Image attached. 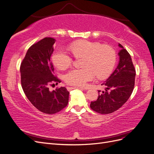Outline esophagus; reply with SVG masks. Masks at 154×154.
<instances>
[{"mask_svg":"<svg viewBox=\"0 0 154 154\" xmlns=\"http://www.w3.org/2000/svg\"><path fill=\"white\" fill-rule=\"evenodd\" d=\"M76 87H67V89L69 91H71V90H72V89H74V88H75ZM80 89H85V88H80Z\"/></svg>","mask_w":154,"mask_h":154,"instance_id":"1","label":"esophagus"}]
</instances>
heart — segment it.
Instances as JSON below:
<instances>
[{
	"label": "heart",
	"instance_id": "b5f03b06",
	"mask_svg": "<svg viewBox=\"0 0 154 154\" xmlns=\"http://www.w3.org/2000/svg\"><path fill=\"white\" fill-rule=\"evenodd\" d=\"M69 49L75 58H84L82 65L84 68L72 69L65 75L68 85L84 87L96 76L98 79H105L112 72L116 53L111 46L82 40L72 44ZM52 60L54 66L61 70L67 69L72 63V58L62 49L53 53Z\"/></svg>",
	"mask_w": 154,
	"mask_h": 154
}]
</instances>
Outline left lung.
Segmentation results:
<instances>
[{"mask_svg": "<svg viewBox=\"0 0 154 154\" xmlns=\"http://www.w3.org/2000/svg\"><path fill=\"white\" fill-rule=\"evenodd\" d=\"M122 48L118 54L119 64L114 72L102 85L106 87L105 91L100 93L97 99L91 101L90 106L92 110L101 114L112 113L121 108L128 100L133 92L135 85L136 69L131 57L128 51Z\"/></svg>", "mask_w": 154, "mask_h": 154, "instance_id": "left-lung-1", "label": "left lung"}]
</instances>
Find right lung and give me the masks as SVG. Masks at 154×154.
Here are the masks:
<instances>
[{"label": "right lung", "mask_w": 154, "mask_h": 154, "mask_svg": "<svg viewBox=\"0 0 154 154\" xmlns=\"http://www.w3.org/2000/svg\"><path fill=\"white\" fill-rule=\"evenodd\" d=\"M55 40L44 38L32 44L20 64L21 85L27 99L35 108L45 114H53L67 106L69 92L66 87L49 91V86L61 82L54 75L51 56Z\"/></svg>", "instance_id": "1"}]
</instances>
